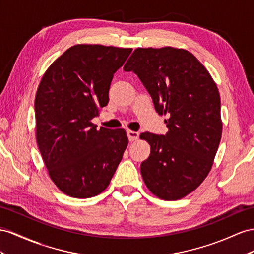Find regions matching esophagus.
Wrapping results in <instances>:
<instances>
[{"instance_id": "obj_1", "label": "esophagus", "mask_w": 254, "mask_h": 254, "mask_svg": "<svg viewBox=\"0 0 254 254\" xmlns=\"http://www.w3.org/2000/svg\"><path fill=\"white\" fill-rule=\"evenodd\" d=\"M127 138L129 141H134V140H137L139 137V133L138 132H135V131H127Z\"/></svg>"}]
</instances>
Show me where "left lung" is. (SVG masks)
<instances>
[{
	"instance_id": "left-lung-1",
	"label": "left lung",
	"mask_w": 254,
	"mask_h": 254,
	"mask_svg": "<svg viewBox=\"0 0 254 254\" xmlns=\"http://www.w3.org/2000/svg\"><path fill=\"white\" fill-rule=\"evenodd\" d=\"M123 69L138 76L155 112L168 116L165 135H140L151 147L140 165L142 179L155 196L183 198L207 177L220 144L216 83L191 53L173 47L135 49Z\"/></svg>"
}]
</instances>
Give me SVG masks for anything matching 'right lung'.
Here are the masks:
<instances>
[{
	"label": "right lung",
	"mask_w": 254,
	"mask_h": 254,
	"mask_svg": "<svg viewBox=\"0 0 254 254\" xmlns=\"http://www.w3.org/2000/svg\"><path fill=\"white\" fill-rule=\"evenodd\" d=\"M132 48L75 45L50 65L35 96L36 140L51 180L71 197L108 187L127 146L122 128L91 120L109 101L114 74Z\"/></svg>",
	"instance_id": "add662e5"
}]
</instances>
